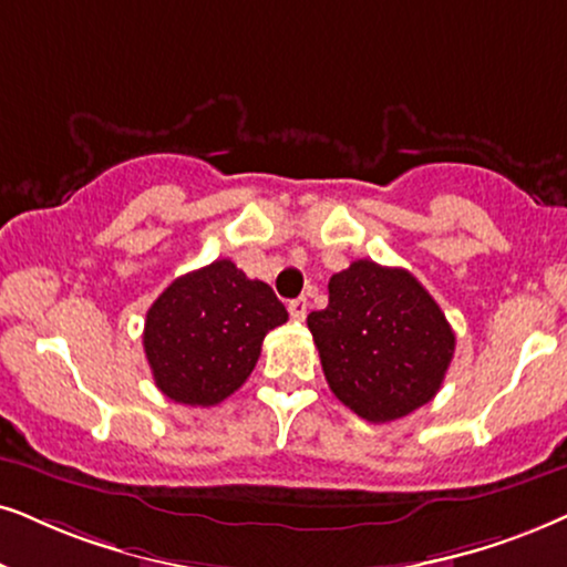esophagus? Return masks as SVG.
I'll return each instance as SVG.
<instances>
[{
	"mask_svg": "<svg viewBox=\"0 0 567 567\" xmlns=\"http://www.w3.org/2000/svg\"><path fill=\"white\" fill-rule=\"evenodd\" d=\"M288 311H290V317L296 319V321H303V319H306V311H308V300H306V298L290 300Z\"/></svg>",
	"mask_w": 567,
	"mask_h": 567,
	"instance_id": "34e87169",
	"label": "esophagus"
}]
</instances>
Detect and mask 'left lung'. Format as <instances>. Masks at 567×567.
Returning a JSON list of instances; mask_svg holds the SVG:
<instances>
[{
	"label": "left lung",
	"mask_w": 567,
	"mask_h": 567,
	"mask_svg": "<svg viewBox=\"0 0 567 567\" xmlns=\"http://www.w3.org/2000/svg\"><path fill=\"white\" fill-rule=\"evenodd\" d=\"M329 390L371 421L426 405L455 353L453 327L411 271L358 259L329 279L324 311L308 313Z\"/></svg>",
	"instance_id": "obj_1"
}]
</instances>
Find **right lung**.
I'll return each instance as SVG.
<instances>
[{"mask_svg": "<svg viewBox=\"0 0 567 567\" xmlns=\"http://www.w3.org/2000/svg\"><path fill=\"white\" fill-rule=\"evenodd\" d=\"M288 321L275 290L230 259L177 277L146 313L143 350L169 400L209 408L246 382L269 329Z\"/></svg>", "mask_w": 567, "mask_h": 567, "instance_id": "right-lung-1", "label": "right lung"}]
</instances>
